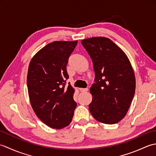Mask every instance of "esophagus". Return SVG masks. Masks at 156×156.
<instances>
[{"label":"esophagus","instance_id":"esophagus-1","mask_svg":"<svg viewBox=\"0 0 156 156\" xmlns=\"http://www.w3.org/2000/svg\"><path fill=\"white\" fill-rule=\"evenodd\" d=\"M80 90L81 91V92H87L88 90V88H80Z\"/></svg>","mask_w":156,"mask_h":156}]
</instances>
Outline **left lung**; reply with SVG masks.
<instances>
[{
  "label": "left lung",
  "mask_w": 156,
  "mask_h": 156,
  "mask_svg": "<svg viewBox=\"0 0 156 156\" xmlns=\"http://www.w3.org/2000/svg\"><path fill=\"white\" fill-rule=\"evenodd\" d=\"M81 43L90 56L95 73L89 110L99 122L117 123L127 114L135 94V77L131 62L107 37H90Z\"/></svg>",
  "instance_id": "left-lung-1"
}]
</instances>
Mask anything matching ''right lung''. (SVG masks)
<instances>
[{"label":"right lung","mask_w":156,"mask_h":156,"mask_svg":"<svg viewBox=\"0 0 156 156\" xmlns=\"http://www.w3.org/2000/svg\"><path fill=\"white\" fill-rule=\"evenodd\" d=\"M78 41H55L41 49L29 63L27 83L35 113L53 129H62L72 121L76 107L75 90L69 84L66 66Z\"/></svg>","instance_id":"right-lung-1"}]
</instances>
